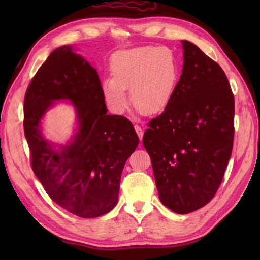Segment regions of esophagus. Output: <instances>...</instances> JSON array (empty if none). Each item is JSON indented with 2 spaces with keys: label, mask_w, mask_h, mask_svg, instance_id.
I'll return each instance as SVG.
<instances>
[{
  "label": "esophagus",
  "mask_w": 260,
  "mask_h": 260,
  "mask_svg": "<svg viewBox=\"0 0 260 260\" xmlns=\"http://www.w3.org/2000/svg\"><path fill=\"white\" fill-rule=\"evenodd\" d=\"M134 128H135V131H136L137 135H139L140 140H142V139H143V135H144V132H143V128H142V127H141V126H139V125H135V126H134Z\"/></svg>",
  "instance_id": "1"
}]
</instances>
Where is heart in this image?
<instances>
[{"label":"heart","mask_w":260,"mask_h":260,"mask_svg":"<svg viewBox=\"0 0 260 260\" xmlns=\"http://www.w3.org/2000/svg\"><path fill=\"white\" fill-rule=\"evenodd\" d=\"M112 78L103 82L107 104L121 113L131 101L145 115L161 112L173 96L179 79L174 52L165 47L144 46L116 52L110 59Z\"/></svg>","instance_id":"b5f03b06"}]
</instances>
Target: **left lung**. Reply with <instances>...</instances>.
Returning a JSON list of instances; mask_svg holds the SVG:
<instances>
[{
	"label": "left lung",
	"mask_w": 260,
	"mask_h": 260,
	"mask_svg": "<svg viewBox=\"0 0 260 260\" xmlns=\"http://www.w3.org/2000/svg\"><path fill=\"white\" fill-rule=\"evenodd\" d=\"M183 68L164 112L148 123L159 200L176 213L206 206L217 193L233 152L235 98L224 71L183 40Z\"/></svg>",
	"instance_id": "1"
}]
</instances>
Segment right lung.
<instances>
[{
	"instance_id": "right-lung-1",
	"label": "right lung",
	"mask_w": 260,
	"mask_h": 260,
	"mask_svg": "<svg viewBox=\"0 0 260 260\" xmlns=\"http://www.w3.org/2000/svg\"><path fill=\"white\" fill-rule=\"evenodd\" d=\"M59 99L73 102L80 127L57 151L43 139L40 120ZM23 126L32 170L53 202L81 218L101 217L116 206L121 171L139 137L124 116L107 115L96 69L70 46L53 50L32 78Z\"/></svg>"
}]
</instances>
